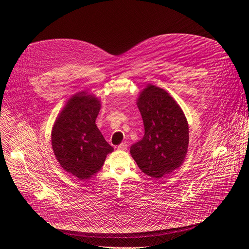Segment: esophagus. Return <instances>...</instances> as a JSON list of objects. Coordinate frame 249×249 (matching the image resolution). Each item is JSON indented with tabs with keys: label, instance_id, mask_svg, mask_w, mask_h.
<instances>
[{
	"label": "esophagus",
	"instance_id": "obj_1",
	"mask_svg": "<svg viewBox=\"0 0 249 249\" xmlns=\"http://www.w3.org/2000/svg\"><path fill=\"white\" fill-rule=\"evenodd\" d=\"M127 147H128V145L126 142H122L120 145H118V149L119 150H127Z\"/></svg>",
	"mask_w": 249,
	"mask_h": 249
}]
</instances>
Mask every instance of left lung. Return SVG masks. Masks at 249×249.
I'll return each instance as SVG.
<instances>
[{"label":"left lung","mask_w":249,"mask_h":249,"mask_svg":"<svg viewBox=\"0 0 249 249\" xmlns=\"http://www.w3.org/2000/svg\"><path fill=\"white\" fill-rule=\"evenodd\" d=\"M144 136L130 147L133 160L147 176L160 178L178 168L189 146V125L178 103L164 89L148 85L137 100Z\"/></svg>","instance_id":"1"}]
</instances>
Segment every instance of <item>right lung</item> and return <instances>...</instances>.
Returning a JSON list of instances; mask_svg holds the SVG:
<instances>
[{
    "label": "right lung",
    "mask_w": 249,
    "mask_h": 249,
    "mask_svg": "<svg viewBox=\"0 0 249 249\" xmlns=\"http://www.w3.org/2000/svg\"><path fill=\"white\" fill-rule=\"evenodd\" d=\"M101 103L85 91L71 97L56 118L51 145L60 166L81 180L102 168L114 148L96 125Z\"/></svg>",
    "instance_id": "right-lung-1"
}]
</instances>
